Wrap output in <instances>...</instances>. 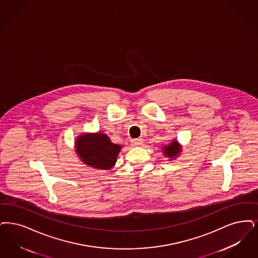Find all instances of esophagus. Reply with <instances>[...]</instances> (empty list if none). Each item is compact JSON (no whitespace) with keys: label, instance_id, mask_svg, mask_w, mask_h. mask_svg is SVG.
Returning a JSON list of instances; mask_svg holds the SVG:
<instances>
[{"label":"esophagus","instance_id":"1","mask_svg":"<svg viewBox=\"0 0 258 258\" xmlns=\"http://www.w3.org/2000/svg\"><path fill=\"white\" fill-rule=\"evenodd\" d=\"M132 145L134 147H140L143 145V140L141 138H136L132 140Z\"/></svg>","mask_w":258,"mask_h":258}]
</instances>
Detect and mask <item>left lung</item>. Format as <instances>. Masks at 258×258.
Masks as SVG:
<instances>
[{"mask_svg": "<svg viewBox=\"0 0 258 258\" xmlns=\"http://www.w3.org/2000/svg\"><path fill=\"white\" fill-rule=\"evenodd\" d=\"M181 148L182 147L178 143V141L174 139L170 144L164 145L162 147V153L166 157L169 158V160H173L179 156L182 150Z\"/></svg>", "mask_w": 258, "mask_h": 258, "instance_id": "8db88e82", "label": "left lung"}]
</instances>
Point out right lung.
Listing matches in <instances>:
<instances>
[{
  "mask_svg": "<svg viewBox=\"0 0 258 258\" xmlns=\"http://www.w3.org/2000/svg\"><path fill=\"white\" fill-rule=\"evenodd\" d=\"M122 145L114 144L102 133H84L75 141V151L83 164L98 170H109L116 161Z\"/></svg>",
  "mask_w": 258,
  "mask_h": 258,
  "instance_id": "1",
  "label": "right lung"
}]
</instances>
